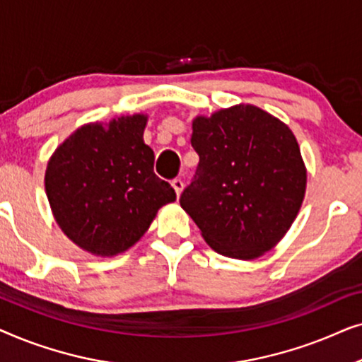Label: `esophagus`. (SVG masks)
Wrapping results in <instances>:
<instances>
[{"instance_id":"34e87169","label":"esophagus","mask_w":362,"mask_h":362,"mask_svg":"<svg viewBox=\"0 0 362 362\" xmlns=\"http://www.w3.org/2000/svg\"><path fill=\"white\" fill-rule=\"evenodd\" d=\"M171 185H173V187H175L176 196H180L181 191H182V187H185V182H182L181 177H176V180H173Z\"/></svg>"}]
</instances>
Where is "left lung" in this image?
Returning a JSON list of instances; mask_svg holds the SVG:
<instances>
[{
    "label": "left lung",
    "mask_w": 362,
    "mask_h": 362,
    "mask_svg": "<svg viewBox=\"0 0 362 362\" xmlns=\"http://www.w3.org/2000/svg\"><path fill=\"white\" fill-rule=\"evenodd\" d=\"M191 145L199 165L180 202L211 249L252 260L279 244L306 189L293 132L262 108L240 103L196 117Z\"/></svg>",
    "instance_id": "obj_1"
}]
</instances>
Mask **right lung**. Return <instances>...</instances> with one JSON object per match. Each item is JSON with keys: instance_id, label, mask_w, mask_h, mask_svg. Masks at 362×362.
Wrapping results in <instances>:
<instances>
[{"instance_id": "add662e5", "label": "right lung", "mask_w": 362, "mask_h": 362, "mask_svg": "<svg viewBox=\"0 0 362 362\" xmlns=\"http://www.w3.org/2000/svg\"><path fill=\"white\" fill-rule=\"evenodd\" d=\"M148 117L87 123L57 146L47 163L46 194L64 234L93 255L135 245L156 212L176 199L153 171L155 153L143 141Z\"/></svg>"}]
</instances>
